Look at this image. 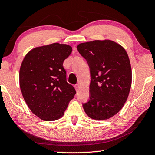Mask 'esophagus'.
<instances>
[{"label":"esophagus","mask_w":155,"mask_h":155,"mask_svg":"<svg viewBox=\"0 0 155 155\" xmlns=\"http://www.w3.org/2000/svg\"><path fill=\"white\" fill-rule=\"evenodd\" d=\"M75 88H76V91H77V92H78V91H79V89H80V86H79V85H78V84L76 85Z\"/></svg>","instance_id":"1"}]
</instances>
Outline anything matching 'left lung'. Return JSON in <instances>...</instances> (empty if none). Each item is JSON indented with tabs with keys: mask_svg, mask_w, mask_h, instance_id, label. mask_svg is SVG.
<instances>
[{
	"mask_svg": "<svg viewBox=\"0 0 155 155\" xmlns=\"http://www.w3.org/2000/svg\"><path fill=\"white\" fill-rule=\"evenodd\" d=\"M78 51L90 67V100L85 112L95 120H106L123 107L132 82L130 60L126 50L111 40L80 43Z\"/></svg>",
	"mask_w": 155,
	"mask_h": 155,
	"instance_id": "1",
	"label": "left lung"
}]
</instances>
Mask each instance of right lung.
<instances>
[{"label": "right lung", "instance_id": "obj_1", "mask_svg": "<svg viewBox=\"0 0 155 155\" xmlns=\"http://www.w3.org/2000/svg\"><path fill=\"white\" fill-rule=\"evenodd\" d=\"M72 48L58 43L38 46L28 52L19 69V86L31 112L41 120L62 118L76 94L67 84L63 62Z\"/></svg>", "mask_w": 155, "mask_h": 155}]
</instances>
